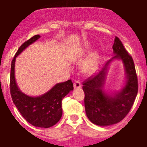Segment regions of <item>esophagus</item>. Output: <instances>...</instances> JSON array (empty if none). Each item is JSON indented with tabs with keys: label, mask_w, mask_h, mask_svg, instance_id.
<instances>
[{
	"label": "esophagus",
	"mask_w": 147,
	"mask_h": 147,
	"mask_svg": "<svg viewBox=\"0 0 147 147\" xmlns=\"http://www.w3.org/2000/svg\"><path fill=\"white\" fill-rule=\"evenodd\" d=\"M74 88H80L82 87L81 82L79 80H76L74 83Z\"/></svg>",
	"instance_id": "1"
}]
</instances>
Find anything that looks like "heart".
I'll return each instance as SVG.
<instances>
[{
    "instance_id": "obj_1",
    "label": "heart",
    "mask_w": 147,
    "mask_h": 147,
    "mask_svg": "<svg viewBox=\"0 0 147 147\" xmlns=\"http://www.w3.org/2000/svg\"><path fill=\"white\" fill-rule=\"evenodd\" d=\"M84 50L81 51V52L76 53L72 55V58L75 59L77 58L79 54L83 53ZM98 68V55L97 54H94L93 57L90 58L85 64L83 65L82 66V71L84 74L87 75H92L93 74L96 72Z\"/></svg>"
}]
</instances>
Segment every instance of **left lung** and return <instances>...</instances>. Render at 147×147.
Here are the masks:
<instances>
[{"mask_svg": "<svg viewBox=\"0 0 147 147\" xmlns=\"http://www.w3.org/2000/svg\"><path fill=\"white\" fill-rule=\"evenodd\" d=\"M113 49L115 54L113 59H121L127 74V83L121 91L114 96L102 91L105 74L110 60L97 74L92 75L82 82L86 115L92 123L98 126L111 125L123 120L132 108L138 90L133 59L118 37H115Z\"/></svg>", "mask_w": 147, "mask_h": 147, "instance_id": "8db88e82", "label": "left lung"}]
</instances>
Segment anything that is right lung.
<instances>
[{
    "instance_id": "obj_1",
    "label": "right lung",
    "mask_w": 147,
    "mask_h": 147,
    "mask_svg": "<svg viewBox=\"0 0 147 147\" xmlns=\"http://www.w3.org/2000/svg\"><path fill=\"white\" fill-rule=\"evenodd\" d=\"M39 38L40 35H34L23 42L13 58L10 72V93L18 110L28 123L34 127L49 128L57 124L62 117V100L74 90V85L71 80L58 83L49 92L38 97L28 96L19 90L15 78V59L26 48Z\"/></svg>"
}]
</instances>
